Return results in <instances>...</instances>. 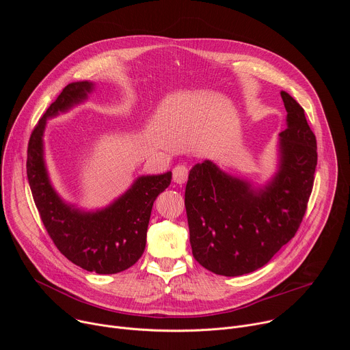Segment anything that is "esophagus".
I'll return each mask as SVG.
<instances>
[{"label":"esophagus","instance_id":"1","mask_svg":"<svg viewBox=\"0 0 350 350\" xmlns=\"http://www.w3.org/2000/svg\"><path fill=\"white\" fill-rule=\"evenodd\" d=\"M173 180L177 184H184L188 180V167L185 165H177L173 169Z\"/></svg>","mask_w":350,"mask_h":350}]
</instances>
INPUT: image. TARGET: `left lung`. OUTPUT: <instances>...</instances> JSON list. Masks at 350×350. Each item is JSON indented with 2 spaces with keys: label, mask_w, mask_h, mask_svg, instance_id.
<instances>
[{
  "label": "left lung",
  "mask_w": 350,
  "mask_h": 350,
  "mask_svg": "<svg viewBox=\"0 0 350 350\" xmlns=\"http://www.w3.org/2000/svg\"><path fill=\"white\" fill-rule=\"evenodd\" d=\"M286 129L280 133V166L255 189L213 162L195 165L185 187L189 242L209 271L235 277L263 267L296 234L308 209L317 166L316 135L305 111L285 91Z\"/></svg>",
  "instance_id": "obj_1"
}]
</instances>
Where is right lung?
I'll return each mask as SVG.
<instances>
[{"label":"right lung","instance_id":"obj_1","mask_svg":"<svg viewBox=\"0 0 350 350\" xmlns=\"http://www.w3.org/2000/svg\"><path fill=\"white\" fill-rule=\"evenodd\" d=\"M90 81L68 84L31 131L27 146V180L41 221L59 252L76 266L98 274H116L144 254L146 230L158 195L172 181V172L141 176L108 208L81 212L65 204L49 181L42 149L46 119L84 101Z\"/></svg>","mask_w":350,"mask_h":350}]
</instances>
